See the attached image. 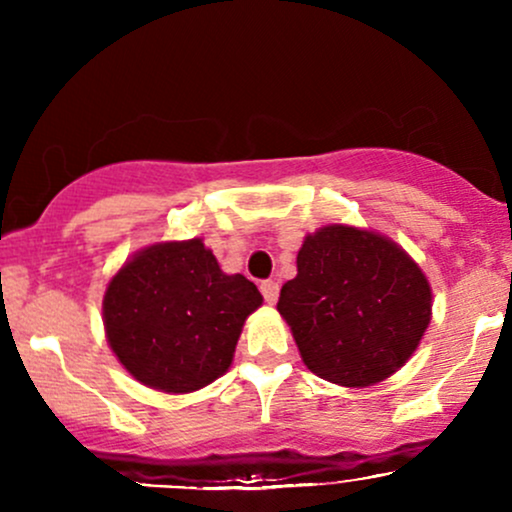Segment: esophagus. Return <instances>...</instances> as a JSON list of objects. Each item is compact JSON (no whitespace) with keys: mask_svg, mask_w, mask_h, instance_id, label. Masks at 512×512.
<instances>
[{"mask_svg":"<svg viewBox=\"0 0 512 512\" xmlns=\"http://www.w3.org/2000/svg\"><path fill=\"white\" fill-rule=\"evenodd\" d=\"M260 291H262V296H264V301H267L269 305H274L276 303V298H279V284H276V281H262V286H260Z\"/></svg>","mask_w":512,"mask_h":512,"instance_id":"esophagus-1","label":"esophagus"}]
</instances>
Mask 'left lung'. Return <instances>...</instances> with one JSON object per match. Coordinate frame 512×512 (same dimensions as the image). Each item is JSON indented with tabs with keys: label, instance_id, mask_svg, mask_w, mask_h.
<instances>
[{
	"label": "left lung",
	"instance_id": "obj_1",
	"mask_svg": "<svg viewBox=\"0 0 512 512\" xmlns=\"http://www.w3.org/2000/svg\"><path fill=\"white\" fill-rule=\"evenodd\" d=\"M296 267L276 310L308 370L334 385L368 387L409 361L431 322L433 293L395 240L330 223L305 236Z\"/></svg>",
	"mask_w": 512,
	"mask_h": 512
}]
</instances>
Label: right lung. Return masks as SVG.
I'll return each instance as SVG.
<instances>
[{"label":"right lung","mask_w":512,"mask_h":512,"mask_svg":"<svg viewBox=\"0 0 512 512\" xmlns=\"http://www.w3.org/2000/svg\"><path fill=\"white\" fill-rule=\"evenodd\" d=\"M260 305L257 286L223 272L202 238L163 240L134 252L108 281L105 339L134 380L187 395L231 368Z\"/></svg>","instance_id":"right-lung-1"}]
</instances>
